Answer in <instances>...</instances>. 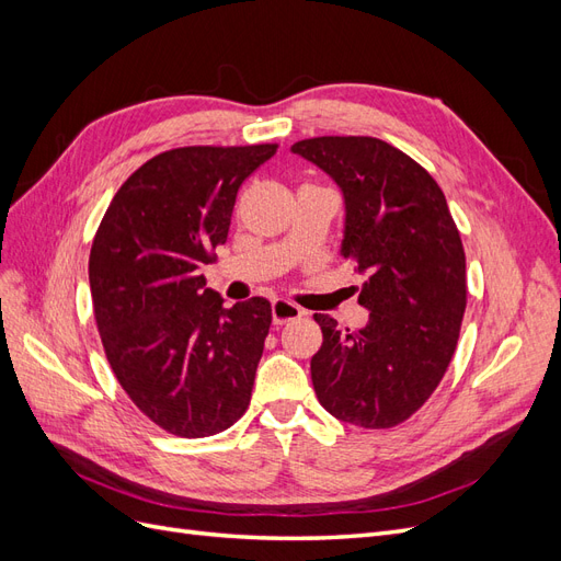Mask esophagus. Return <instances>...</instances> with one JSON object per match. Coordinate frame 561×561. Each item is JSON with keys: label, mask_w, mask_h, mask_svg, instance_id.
I'll list each match as a JSON object with an SVG mask.
<instances>
[{"label": "esophagus", "mask_w": 561, "mask_h": 561, "mask_svg": "<svg viewBox=\"0 0 561 561\" xmlns=\"http://www.w3.org/2000/svg\"><path fill=\"white\" fill-rule=\"evenodd\" d=\"M271 316H274V325H285V322L301 318L304 311L297 307V304H293V301L276 299L274 304H271Z\"/></svg>", "instance_id": "esophagus-1"}]
</instances>
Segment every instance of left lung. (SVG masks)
<instances>
[{
	"instance_id": "left-lung-1",
	"label": "left lung",
	"mask_w": 561,
	"mask_h": 561,
	"mask_svg": "<svg viewBox=\"0 0 561 561\" xmlns=\"http://www.w3.org/2000/svg\"><path fill=\"white\" fill-rule=\"evenodd\" d=\"M344 194L342 254L367 280L363 330L313 313L322 346L311 358L325 410L360 428H393L426 402L456 351L466 311V252L437 182L404 151L365 135L293 145Z\"/></svg>"
}]
</instances>
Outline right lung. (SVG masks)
<instances>
[{
	"label": "right lung",
	"instance_id": "right-lung-1",
	"mask_svg": "<svg viewBox=\"0 0 561 561\" xmlns=\"http://www.w3.org/2000/svg\"><path fill=\"white\" fill-rule=\"evenodd\" d=\"M278 145L180 147L140 165L98 227L89 260L93 313L116 381L178 437H208L248 404L271 304L233 307L201 268L227 243L239 186Z\"/></svg>",
	"mask_w": 561,
	"mask_h": 561
}]
</instances>
